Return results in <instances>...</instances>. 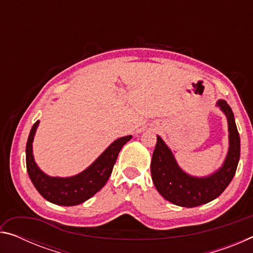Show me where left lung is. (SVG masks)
Masks as SVG:
<instances>
[{
  "instance_id": "8db88e82",
  "label": "left lung",
  "mask_w": 253,
  "mask_h": 253,
  "mask_svg": "<svg viewBox=\"0 0 253 253\" xmlns=\"http://www.w3.org/2000/svg\"><path fill=\"white\" fill-rule=\"evenodd\" d=\"M216 107L228 121L229 149L219 169L208 176H192L179 168L174 154L161 136L154 149L151 173L156 190L163 198L183 208H194L209 203L222 194L235 174L240 160V136L234 115L225 100H217Z\"/></svg>"
}]
</instances>
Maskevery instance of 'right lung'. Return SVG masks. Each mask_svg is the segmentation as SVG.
Instances as JSON below:
<instances>
[{
	"label": "right lung",
	"mask_w": 253,
	"mask_h": 253,
	"mask_svg": "<svg viewBox=\"0 0 253 253\" xmlns=\"http://www.w3.org/2000/svg\"><path fill=\"white\" fill-rule=\"evenodd\" d=\"M39 123L38 121L32 126L25 148L28 174L34 187L46 201L63 207L84 203L104 187L113 172L119 152L132 137L129 135L115 140L81 173L69 177H54L42 172L34 161L32 143Z\"/></svg>",
	"instance_id": "obj_1"
}]
</instances>
